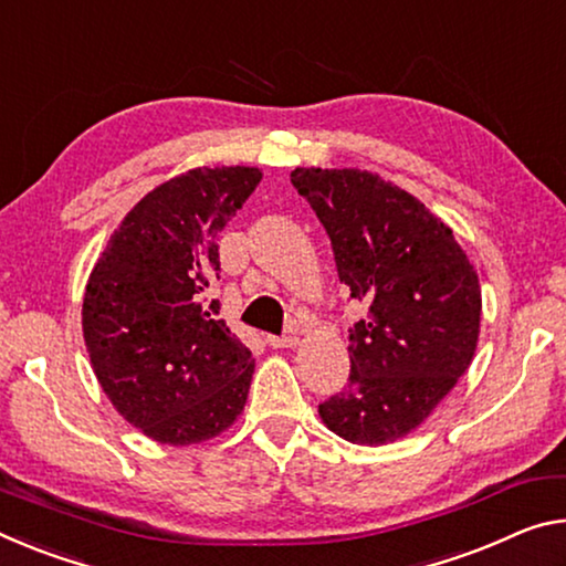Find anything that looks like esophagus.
Segmentation results:
<instances>
[{"label":"esophagus","instance_id":"esophagus-1","mask_svg":"<svg viewBox=\"0 0 566 566\" xmlns=\"http://www.w3.org/2000/svg\"><path fill=\"white\" fill-rule=\"evenodd\" d=\"M300 343L297 332H286V335H266V345L274 347V349H282V347H294Z\"/></svg>","mask_w":566,"mask_h":566}]
</instances>
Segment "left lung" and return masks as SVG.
<instances>
[{"instance_id":"8db88e82","label":"left lung","mask_w":566,"mask_h":566,"mask_svg":"<svg viewBox=\"0 0 566 566\" xmlns=\"http://www.w3.org/2000/svg\"><path fill=\"white\" fill-rule=\"evenodd\" d=\"M332 241L339 282L367 304L349 329V378L319 402L349 443L408 436L469 370L479 343L481 286L453 231L416 196L357 168H294Z\"/></svg>"}]
</instances>
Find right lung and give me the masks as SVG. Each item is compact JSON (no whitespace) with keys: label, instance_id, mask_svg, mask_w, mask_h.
Segmentation results:
<instances>
[{"label":"right lung","instance_id":"right-lung-1","mask_svg":"<svg viewBox=\"0 0 566 566\" xmlns=\"http://www.w3.org/2000/svg\"><path fill=\"white\" fill-rule=\"evenodd\" d=\"M262 181L247 166L193 168L133 206L85 286L83 335L115 410L158 443L219 436L244 410L251 349L219 319L217 234Z\"/></svg>","mask_w":566,"mask_h":566}]
</instances>
